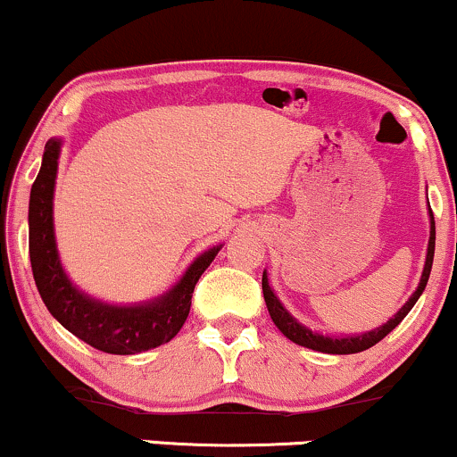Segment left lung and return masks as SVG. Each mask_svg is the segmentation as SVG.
<instances>
[{"label": "left lung", "instance_id": "left-lung-1", "mask_svg": "<svg viewBox=\"0 0 457 457\" xmlns=\"http://www.w3.org/2000/svg\"><path fill=\"white\" fill-rule=\"evenodd\" d=\"M432 259H435V217H432V211H430L428 253H426L424 271H421V280H420L418 288H415L413 295L409 297V302L403 305V308L398 310L388 322H386V325L373 328V331L361 333V335L337 337V335H322V333L310 331L308 327H303L302 322H297V319H293V316L288 314V310L285 308V305L280 303V299L274 295V291H271V287L268 282V274H265V271H263V278H262L263 299H265V305H268V312H270L271 320H274V325L278 327L280 333L285 335V337L291 339V342L303 345V348H310V350H316V352H325V354H356V352H362V350L371 348V345H375L378 342H382L386 335H388L395 327H398V322H401L409 314V312H411L415 302H418L421 293H424L426 282H428V278H430Z\"/></svg>", "mask_w": 457, "mask_h": 457}]
</instances>
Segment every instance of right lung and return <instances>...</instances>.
Instances as JSON below:
<instances>
[{"mask_svg":"<svg viewBox=\"0 0 457 457\" xmlns=\"http://www.w3.org/2000/svg\"><path fill=\"white\" fill-rule=\"evenodd\" d=\"M59 155L61 138H50L29 198V257L46 308L75 337L107 354H138L170 342L187 319L195 282L221 245L202 253L170 291L152 302L112 305L92 299L69 280L56 251L52 200Z\"/></svg>","mask_w":457,"mask_h":457,"instance_id":"1","label":"right lung"}]
</instances>
